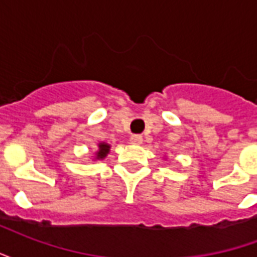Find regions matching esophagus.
<instances>
[{"label": "esophagus", "mask_w": 257, "mask_h": 257, "mask_svg": "<svg viewBox=\"0 0 257 257\" xmlns=\"http://www.w3.org/2000/svg\"><path fill=\"white\" fill-rule=\"evenodd\" d=\"M131 143H134V145H142V143H143L142 135H132V136H131Z\"/></svg>", "instance_id": "esophagus-1"}]
</instances>
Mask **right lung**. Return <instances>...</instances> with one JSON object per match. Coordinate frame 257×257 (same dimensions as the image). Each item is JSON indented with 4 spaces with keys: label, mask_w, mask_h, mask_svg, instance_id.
I'll use <instances>...</instances> for the list:
<instances>
[{
    "label": "right lung",
    "mask_w": 257,
    "mask_h": 257,
    "mask_svg": "<svg viewBox=\"0 0 257 257\" xmlns=\"http://www.w3.org/2000/svg\"><path fill=\"white\" fill-rule=\"evenodd\" d=\"M108 151H110V146L106 145V143H100L99 145V151L96 153V156H97V158H104Z\"/></svg>",
    "instance_id": "1"
}]
</instances>
